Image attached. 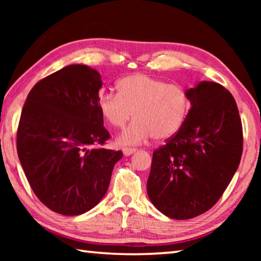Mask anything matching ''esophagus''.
Listing matches in <instances>:
<instances>
[{
	"label": "esophagus",
	"instance_id": "obj_1",
	"mask_svg": "<svg viewBox=\"0 0 261 261\" xmlns=\"http://www.w3.org/2000/svg\"><path fill=\"white\" fill-rule=\"evenodd\" d=\"M137 151L136 148H132V147H124L123 148V154H124V155H131V154H134L135 152Z\"/></svg>",
	"mask_w": 261,
	"mask_h": 261
}]
</instances>
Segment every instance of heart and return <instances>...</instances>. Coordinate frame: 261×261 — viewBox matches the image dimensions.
I'll return each mask as SVG.
<instances>
[{"instance_id": "heart-1", "label": "heart", "mask_w": 261, "mask_h": 261, "mask_svg": "<svg viewBox=\"0 0 261 261\" xmlns=\"http://www.w3.org/2000/svg\"><path fill=\"white\" fill-rule=\"evenodd\" d=\"M100 114L113 127L123 129L118 144L138 145L149 138L165 140L174 137L187 120L191 101L187 90L177 84L147 74H130L117 82V94L100 92Z\"/></svg>"}]
</instances>
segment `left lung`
<instances>
[{
	"label": "left lung",
	"instance_id": "1",
	"mask_svg": "<svg viewBox=\"0 0 261 261\" xmlns=\"http://www.w3.org/2000/svg\"><path fill=\"white\" fill-rule=\"evenodd\" d=\"M191 109L180 130L153 152L147 194L168 218L188 220L212 208L240 166L243 127L230 92L213 82L187 91Z\"/></svg>",
	"mask_w": 261,
	"mask_h": 261
}]
</instances>
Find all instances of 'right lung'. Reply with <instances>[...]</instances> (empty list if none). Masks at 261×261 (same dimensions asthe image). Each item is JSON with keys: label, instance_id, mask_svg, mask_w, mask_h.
<instances>
[{"label": "right lung", "instance_id": "right-lung-1", "mask_svg": "<svg viewBox=\"0 0 261 261\" xmlns=\"http://www.w3.org/2000/svg\"><path fill=\"white\" fill-rule=\"evenodd\" d=\"M101 76L72 64L41 79L26 98L17 129V153L35 196L56 213L73 216L99 204L122 151L98 107Z\"/></svg>", "mask_w": 261, "mask_h": 261}]
</instances>
